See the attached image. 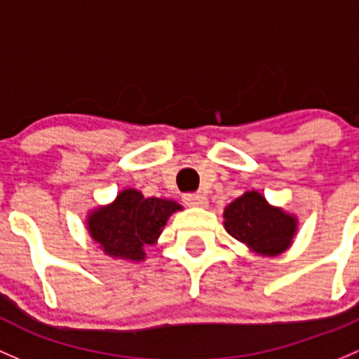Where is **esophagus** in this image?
Instances as JSON below:
<instances>
[{
  "mask_svg": "<svg viewBox=\"0 0 359 359\" xmlns=\"http://www.w3.org/2000/svg\"><path fill=\"white\" fill-rule=\"evenodd\" d=\"M183 201H184V204L191 205V207H207V204H209L207 197L202 194H188V195H184Z\"/></svg>",
  "mask_w": 359,
  "mask_h": 359,
  "instance_id": "esophagus-1",
  "label": "esophagus"
}]
</instances>
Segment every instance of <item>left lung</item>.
<instances>
[{
    "instance_id": "left-lung-1",
    "label": "left lung",
    "mask_w": 359,
    "mask_h": 359,
    "mask_svg": "<svg viewBox=\"0 0 359 359\" xmlns=\"http://www.w3.org/2000/svg\"><path fill=\"white\" fill-rule=\"evenodd\" d=\"M224 230L257 256L276 257L290 249L297 235V216L275 207L250 190L224 207Z\"/></svg>"
}]
</instances>
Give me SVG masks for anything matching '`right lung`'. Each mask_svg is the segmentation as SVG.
<instances>
[{
    "label": "right lung",
    "mask_w": 359,
    "mask_h": 359,
    "mask_svg": "<svg viewBox=\"0 0 359 359\" xmlns=\"http://www.w3.org/2000/svg\"><path fill=\"white\" fill-rule=\"evenodd\" d=\"M178 210L183 207L171 198L143 197L142 191L126 188L114 202L88 212L86 230L112 259L142 262L145 247L157 243L169 217Z\"/></svg>",
    "instance_id": "obj_1"
}]
</instances>
